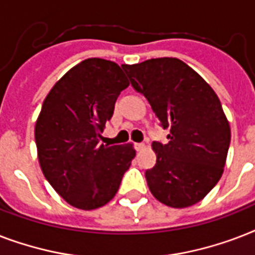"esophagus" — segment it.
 Instances as JSON below:
<instances>
[{
	"label": "esophagus",
	"instance_id": "esophagus-1",
	"mask_svg": "<svg viewBox=\"0 0 255 255\" xmlns=\"http://www.w3.org/2000/svg\"><path fill=\"white\" fill-rule=\"evenodd\" d=\"M144 143H135V149L136 151H141V149H144Z\"/></svg>",
	"mask_w": 255,
	"mask_h": 255
}]
</instances>
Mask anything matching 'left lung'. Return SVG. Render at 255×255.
Returning a JSON list of instances; mask_svg holds the SVG:
<instances>
[{
  "instance_id": "obj_1",
  "label": "left lung",
  "mask_w": 255,
  "mask_h": 255,
  "mask_svg": "<svg viewBox=\"0 0 255 255\" xmlns=\"http://www.w3.org/2000/svg\"><path fill=\"white\" fill-rule=\"evenodd\" d=\"M131 86L148 99L167 144L153 141L156 164L145 170L151 193L172 208L201 201L221 178L230 127L221 102L194 70L177 58L122 66Z\"/></svg>"
}]
</instances>
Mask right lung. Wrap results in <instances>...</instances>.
I'll return each instance as SVG.
<instances>
[{"instance_id": "right-lung-1", "label": "right lung", "mask_w": 255, "mask_h": 255, "mask_svg": "<svg viewBox=\"0 0 255 255\" xmlns=\"http://www.w3.org/2000/svg\"><path fill=\"white\" fill-rule=\"evenodd\" d=\"M128 85L115 62L88 58L66 73L42 104L35 124L38 160L46 180L70 205L83 210L106 205L135 157L131 144H99Z\"/></svg>"}]
</instances>
